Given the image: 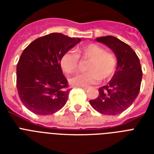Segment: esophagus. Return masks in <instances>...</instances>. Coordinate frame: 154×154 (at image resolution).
<instances>
[{"mask_svg": "<svg viewBox=\"0 0 154 154\" xmlns=\"http://www.w3.org/2000/svg\"><path fill=\"white\" fill-rule=\"evenodd\" d=\"M78 88H82V89H87L89 87L88 86H77Z\"/></svg>", "mask_w": 154, "mask_h": 154, "instance_id": "obj_1", "label": "esophagus"}]
</instances>
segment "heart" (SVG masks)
<instances>
[{"instance_id": "obj_1", "label": "heart", "mask_w": 154, "mask_h": 154, "mask_svg": "<svg viewBox=\"0 0 154 154\" xmlns=\"http://www.w3.org/2000/svg\"><path fill=\"white\" fill-rule=\"evenodd\" d=\"M77 53L72 51L65 52L60 57V65L63 72L71 74L77 70L79 57L89 59L86 64L87 72L77 73L69 78L72 85L86 86L96 84L101 80L112 77L117 69V59L112 53L105 52L100 45L94 43L84 45L77 49Z\"/></svg>"}]
</instances>
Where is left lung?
<instances>
[{
	"mask_svg": "<svg viewBox=\"0 0 154 154\" xmlns=\"http://www.w3.org/2000/svg\"><path fill=\"white\" fill-rule=\"evenodd\" d=\"M112 49L117 59L116 72L109 84L99 88V95L89 103L94 109L105 115H117L126 110L138 95L142 70L134 49L112 36L97 37Z\"/></svg>",
	"mask_w": 154,
	"mask_h": 154,
	"instance_id": "left-lung-1",
	"label": "left lung"
}]
</instances>
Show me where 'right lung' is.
Segmentation results:
<instances>
[{
	"instance_id": "obj_1",
	"label": "right lung",
	"mask_w": 154,
	"mask_h": 154,
	"mask_svg": "<svg viewBox=\"0 0 154 154\" xmlns=\"http://www.w3.org/2000/svg\"><path fill=\"white\" fill-rule=\"evenodd\" d=\"M81 40L53 32L24 49L17 65V88L20 101L31 112L53 114L66 104L70 89L60 60Z\"/></svg>"
}]
</instances>
